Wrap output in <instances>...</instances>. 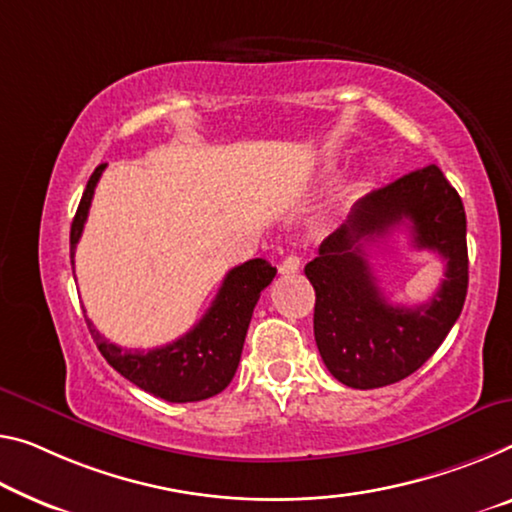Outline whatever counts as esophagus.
<instances>
[{
	"mask_svg": "<svg viewBox=\"0 0 512 512\" xmlns=\"http://www.w3.org/2000/svg\"><path fill=\"white\" fill-rule=\"evenodd\" d=\"M300 265H302L300 256H286V258H283V261L279 263V272H281V274H295L297 270H300Z\"/></svg>",
	"mask_w": 512,
	"mask_h": 512,
	"instance_id": "34e87169",
	"label": "esophagus"
}]
</instances>
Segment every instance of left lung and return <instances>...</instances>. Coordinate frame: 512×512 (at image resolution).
I'll use <instances>...</instances> for the list:
<instances>
[{"label":"left lung","mask_w":512,"mask_h":512,"mask_svg":"<svg viewBox=\"0 0 512 512\" xmlns=\"http://www.w3.org/2000/svg\"><path fill=\"white\" fill-rule=\"evenodd\" d=\"M398 225L411 229L417 248L447 263L438 293L416 307L391 305L365 261V247ZM304 274L316 290L313 334L327 371L352 389L405 380L435 355L465 306L469 258L460 194L437 164L373 190L322 242Z\"/></svg>","instance_id":"8db88e82"}]
</instances>
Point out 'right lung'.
<instances>
[{"mask_svg": "<svg viewBox=\"0 0 512 512\" xmlns=\"http://www.w3.org/2000/svg\"><path fill=\"white\" fill-rule=\"evenodd\" d=\"M105 167L107 164H100L93 171L77 206L73 226H70V263H75V247L80 242L93 192ZM274 274H277V267H272L265 258H251L233 267L224 277L222 288L206 316L174 343L148 352L125 350L121 345L109 343L89 318H86V325L100 355L125 380L169 403H196V400L217 396L231 384L240 364L251 313L258 297L272 283Z\"/></svg>", "mask_w": 512, "mask_h": 512, "instance_id": "1", "label": "right lung"}]
</instances>
